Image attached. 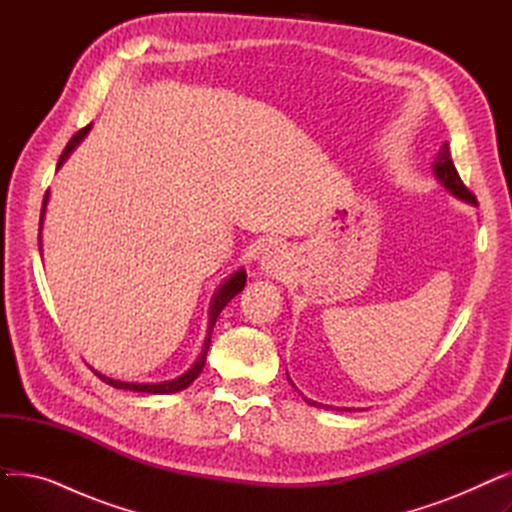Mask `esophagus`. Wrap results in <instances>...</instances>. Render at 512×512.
I'll return each mask as SVG.
<instances>
[{
	"instance_id": "obj_1",
	"label": "esophagus",
	"mask_w": 512,
	"mask_h": 512,
	"mask_svg": "<svg viewBox=\"0 0 512 512\" xmlns=\"http://www.w3.org/2000/svg\"><path fill=\"white\" fill-rule=\"evenodd\" d=\"M284 259H286L284 249L274 247V249H270V251H267V253L263 255L261 265H263L265 272H276V270H280V267L284 265Z\"/></svg>"
}]
</instances>
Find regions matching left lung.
Returning a JSON list of instances; mask_svg holds the SVG:
<instances>
[{
	"label": "left lung",
	"instance_id": "obj_1",
	"mask_svg": "<svg viewBox=\"0 0 512 512\" xmlns=\"http://www.w3.org/2000/svg\"><path fill=\"white\" fill-rule=\"evenodd\" d=\"M434 172H436L438 180L448 188V191H450L454 197H459V199H463V201H467V203L477 205L475 195L463 184L459 172H456V168H454V164H452L448 143H444V147H442L440 153H438V159H436V164H434ZM288 380H290V378H288ZM290 384H292V380H290ZM307 402H309L311 407H321L319 402H315V400H307Z\"/></svg>",
	"mask_w": 512,
	"mask_h": 512
}]
</instances>
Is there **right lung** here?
I'll return each mask as SVG.
<instances>
[{
  "mask_svg": "<svg viewBox=\"0 0 512 512\" xmlns=\"http://www.w3.org/2000/svg\"><path fill=\"white\" fill-rule=\"evenodd\" d=\"M89 128H91V124L89 126H85V128H80L74 137L68 141V145H66V149L62 151V155H60V159H58V168L64 164L66 161V157L70 155V151L83 141V137L85 134L89 132ZM47 193H45V199H43V207H41V222H39V230H41V226H43V213H45V205H47ZM39 240H41V234H39ZM41 249V247H39ZM245 282H247V274L242 272V270H238L228 282H224L222 284V288L218 290V294H215L213 297V303H211V311H209V328H207V338H205V344H203V353L199 355V359H197V363L188 369L184 375H180V378H176V380H172V382H159V384H130V382H118V380H112V378H107V375H101V373H97V378L101 380V382H105V384H110V386H114V388H120V390H132V392H147V394H172V392H180V390H184L186 386H191L197 378H199V373L203 371V367H205V359H207V348H209V342H211V332H213V326H215V321H218V315L222 313V309L236 297V294L245 288Z\"/></svg>",
  "mask_w": 512,
  "mask_h": 512,
  "instance_id": "add662e5",
  "label": "right lung"
}]
</instances>
